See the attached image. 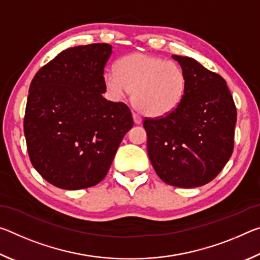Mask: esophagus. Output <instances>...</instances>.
<instances>
[{"instance_id": "1", "label": "esophagus", "mask_w": 260, "mask_h": 260, "mask_svg": "<svg viewBox=\"0 0 260 260\" xmlns=\"http://www.w3.org/2000/svg\"><path fill=\"white\" fill-rule=\"evenodd\" d=\"M133 120H134V124H136V125L142 124V118H141L139 114H136V113H133Z\"/></svg>"}]
</instances>
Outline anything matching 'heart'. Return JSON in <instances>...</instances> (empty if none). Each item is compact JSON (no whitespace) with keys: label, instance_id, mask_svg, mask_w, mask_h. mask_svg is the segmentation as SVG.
<instances>
[{"label":"heart","instance_id":"1","mask_svg":"<svg viewBox=\"0 0 260 260\" xmlns=\"http://www.w3.org/2000/svg\"><path fill=\"white\" fill-rule=\"evenodd\" d=\"M104 85L114 99L133 91L134 107L151 118L173 112L186 93V77L177 63L144 52L122 57L117 70L105 72Z\"/></svg>","mask_w":260,"mask_h":260}]
</instances>
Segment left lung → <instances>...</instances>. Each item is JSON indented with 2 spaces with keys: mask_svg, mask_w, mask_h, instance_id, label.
<instances>
[{
  "mask_svg": "<svg viewBox=\"0 0 260 260\" xmlns=\"http://www.w3.org/2000/svg\"><path fill=\"white\" fill-rule=\"evenodd\" d=\"M172 58L186 77V93L173 112L143 121L148 156L167 184L201 187L230 160L236 108L222 77L191 57L172 55Z\"/></svg>",
  "mask_w": 260,
  "mask_h": 260,
  "instance_id": "left-lung-1",
  "label": "left lung"
}]
</instances>
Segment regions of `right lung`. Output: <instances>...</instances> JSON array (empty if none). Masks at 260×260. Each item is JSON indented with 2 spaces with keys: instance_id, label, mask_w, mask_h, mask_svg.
<instances>
[{
  "instance_id": "right-lung-1",
  "label": "right lung",
  "mask_w": 260,
  "mask_h": 260,
  "mask_svg": "<svg viewBox=\"0 0 260 260\" xmlns=\"http://www.w3.org/2000/svg\"><path fill=\"white\" fill-rule=\"evenodd\" d=\"M112 46L69 48L39 70L29 86L24 134L30 162L54 186L77 190L102 181L122 138L131 110L103 95Z\"/></svg>"
}]
</instances>
